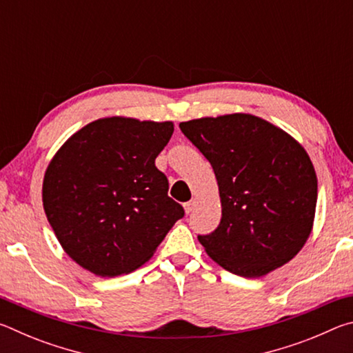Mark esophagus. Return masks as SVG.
Instances as JSON below:
<instances>
[{
    "label": "esophagus",
    "mask_w": 353,
    "mask_h": 353,
    "mask_svg": "<svg viewBox=\"0 0 353 353\" xmlns=\"http://www.w3.org/2000/svg\"><path fill=\"white\" fill-rule=\"evenodd\" d=\"M194 205H196V199H191V201H188V202H185V204H183L185 213H191V212H193Z\"/></svg>",
    "instance_id": "obj_1"
}]
</instances>
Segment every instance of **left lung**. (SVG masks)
Here are the masks:
<instances>
[{
    "mask_svg": "<svg viewBox=\"0 0 353 353\" xmlns=\"http://www.w3.org/2000/svg\"><path fill=\"white\" fill-rule=\"evenodd\" d=\"M216 176L223 218L198 236L229 272L263 277L299 254L313 230L318 177L305 148L283 129L250 113L179 124Z\"/></svg>",
    "mask_w": 353,
    "mask_h": 353,
    "instance_id": "8db88e82",
    "label": "left lung"
}]
</instances>
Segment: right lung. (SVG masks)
<instances>
[{
    "label": "right lung",
    "mask_w": 353,
    "mask_h": 353,
    "mask_svg": "<svg viewBox=\"0 0 353 353\" xmlns=\"http://www.w3.org/2000/svg\"><path fill=\"white\" fill-rule=\"evenodd\" d=\"M174 123L107 117L88 123L46 166L41 201L71 260L98 277L146 263L183 216L155 159Z\"/></svg>",
    "instance_id": "obj_1"
}]
</instances>
